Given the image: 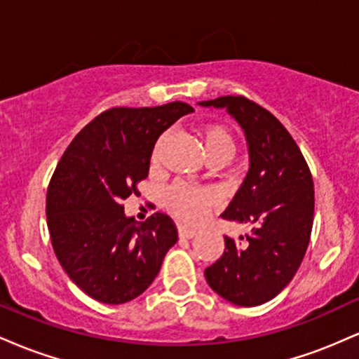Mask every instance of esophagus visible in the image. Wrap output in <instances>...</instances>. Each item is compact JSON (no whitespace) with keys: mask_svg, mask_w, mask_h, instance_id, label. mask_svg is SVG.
Listing matches in <instances>:
<instances>
[{"mask_svg":"<svg viewBox=\"0 0 359 359\" xmlns=\"http://www.w3.org/2000/svg\"><path fill=\"white\" fill-rule=\"evenodd\" d=\"M197 234L196 229L192 228H187V226H179V236L180 238H187V240H191V238H194Z\"/></svg>","mask_w":359,"mask_h":359,"instance_id":"obj_1","label":"esophagus"}]
</instances>
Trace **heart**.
<instances>
[{"label":"heart","instance_id":"b5f03b06","mask_svg":"<svg viewBox=\"0 0 359 359\" xmlns=\"http://www.w3.org/2000/svg\"><path fill=\"white\" fill-rule=\"evenodd\" d=\"M203 148L205 156L208 155H221L226 158H231L234 154V138L226 128L212 125L208 126L203 131ZM160 145H162V140L156 143L154 155H151V162H156L158 158ZM167 203L168 208L172 209V212L175 214L180 219L187 222H197L203 217L208 216V212L212 208V196L205 191H199V189H194L187 184H177L170 189L167 194Z\"/></svg>","mask_w":359,"mask_h":359}]
</instances>
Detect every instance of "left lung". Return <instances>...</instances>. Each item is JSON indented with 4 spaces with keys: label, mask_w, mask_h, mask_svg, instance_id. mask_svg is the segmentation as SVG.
Masks as SVG:
<instances>
[{
    "label": "left lung",
    "mask_w": 359,
    "mask_h": 359,
    "mask_svg": "<svg viewBox=\"0 0 359 359\" xmlns=\"http://www.w3.org/2000/svg\"><path fill=\"white\" fill-rule=\"evenodd\" d=\"M226 109L240 125L250 167L224 219L255 224L241 241L224 236V253L204 271L209 287L234 306L269 302L297 273L314 222V182L302 151L270 111L243 96L199 102Z\"/></svg>",
    "instance_id": "left-lung-1"
}]
</instances>
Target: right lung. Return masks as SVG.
<instances>
[{
    "label": "right lung",
    "mask_w": 359,
    "mask_h": 359,
    "mask_svg": "<svg viewBox=\"0 0 359 359\" xmlns=\"http://www.w3.org/2000/svg\"><path fill=\"white\" fill-rule=\"evenodd\" d=\"M185 102L113 108L72 140L47 191V226L69 278L102 304L130 302L151 285L177 243L170 216L137 224L123 201L147 179L156 140L184 114Z\"/></svg>",
    "instance_id": "right-lung-1"
}]
</instances>
